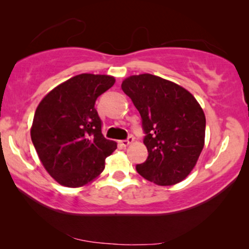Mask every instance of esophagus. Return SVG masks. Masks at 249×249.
I'll return each instance as SVG.
<instances>
[{
    "mask_svg": "<svg viewBox=\"0 0 249 249\" xmlns=\"http://www.w3.org/2000/svg\"><path fill=\"white\" fill-rule=\"evenodd\" d=\"M132 142H134V138L129 137L128 139H125V141H120V142H119V144H120L122 147H128V146L130 145Z\"/></svg>",
    "mask_w": 249,
    "mask_h": 249,
    "instance_id": "34e87169",
    "label": "esophagus"
}]
</instances>
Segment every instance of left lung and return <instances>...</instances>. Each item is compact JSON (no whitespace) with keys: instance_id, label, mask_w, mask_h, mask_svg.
<instances>
[{"instance_id":"1","label":"left lung","mask_w":249,"mask_h":249,"mask_svg":"<svg viewBox=\"0 0 249 249\" xmlns=\"http://www.w3.org/2000/svg\"><path fill=\"white\" fill-rule=\"evenodd\" d=\"M122 90L141 113L148 158L136 166L159 186L176 185L195 168L205 144V114L192 93L151 73L130 76Z\"/></svg>"}]
</instances>
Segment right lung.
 <instances>
[{"label": "right lung", "instance_id": "obj_1", "mask_svg": "<svg viewBox=\"0 0 249 249\" xmlns=\"http://www.w3.org/2000/svg\"><path fill=\"white\" fill-rule=\"evenodd\" d=\"M115 78L81 73L57 85L39 102L30 136L42 164L60 185L78 188L103 172L117 142L104 138L95 101Z\"/></svg>", "mask_w": 249, "mask_h": 249}]
</instances>
